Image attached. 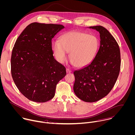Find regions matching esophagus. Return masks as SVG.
Listing matches in <instances>:
<instances>
[{
    "label": "esophagus",
    "instance_id": "esophagus-1",
    "mask_svg": "<svg viewBox=\"0 0 135 135\" xmlns=\"http://www.w3.org/2000/svg\"><path fill=\"white\" fill-rule=\"evenodd\" d=\"M71 70H70L69 69H68V68H67L66 69V73H71Z\"/></svg>",
    "mask_w": 135,
    "mask_h": 135
}]
</instances>
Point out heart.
Wrapping results in <instances>:
<instances>
[{"mask_svg": "<svg viewBox=\"0 0 135 135\" xmlns=\"http://www.w3.org/2000/svg\"><path fill=\"white\" fill-rule=\"evenodd\" d=\"M99 47L98 38L93 35L71 31L62 34L59 41L52 42L51 48L57 60L62 64L67 58V53L72 64L84 67L90 64Z\"/></svg>", "mask_w": 135, "mask_h": 135, "instance_id": "1", "label": "heart"}]
</instances>
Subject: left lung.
<instances>
[{"label": "left lung", "mask_w": 135, "mask_h": 135, "mask_svg": "<svg viewBox=\"0 0 135 135\" xmlns=\"http://www.w3.org/2000/svg\"><path fill=\"white\" fill-rule=\"evenodd\" d=\"M100 35V46L93 60L74 72V91L80 100L94 102L107 96L118 77L121 65L119 45L110 33L102 26H90Z\"/></svg>", "instance_id": "left-lung-1"}]
</instances>
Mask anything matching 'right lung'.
I'll return each mask as SVG.
<instances>
[{
  "label": "right lung",
  "mask_w": 135,
  "mask_h": 135,
  "mask_svg": "<svg viewBox=\"0 0 135 135\" xmlns=\"http://www.w3.org/2000/svg\"><path fill=\"white\" fill-rule=\"evenodd\" d=\"M64 26L32 23L16 40L11 56V74L20 92L35 102L55 96L58 83L66 75L65 67L55 60L51 41Z\"/></svg>",
  "instance_id": "right-lung-1"
}]
</instances>
